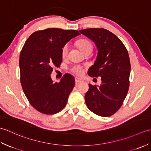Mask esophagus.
I'll return each instance as SVG.
<instances>
[{
	"label": "esophagus",
	"instance_id": "esophagus-1",
	"mask_svg": "<svg viewBox=\"0 0 151 151\" xmlns=\"http://www.w3.org/2000/svg\"><path fill=\"white\" fill-rule=\"evenodd\" d=\"M82 82H83V80L79 78H77V77L75 78V83L76 84H79V83Z\"/></svg>",
	"mask_w": 151,
	"mask_h": 151
}]
</instances>
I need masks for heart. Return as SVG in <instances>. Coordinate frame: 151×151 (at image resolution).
I'll use <instances>...</instances> for the list:
<instances>
[{"label":"heart","mask_w":151,"mask_h":151,"mask_svg":"<svg viewBox=\"0 0 151 151\" xmlns=\"http://www.w3.org/2000/svg\"><path fill=\"white\" fill-rule=\"evenodd\" d=\"M77 45L79 47L80 50H81L82 52H84L85 50H86L87 49H89V48H92L91 43L89 42V41L85 40H82L79 41L77 43ZM68 48H69V46L67 44L65 45H64L63 47L62 48V55L63 58L65 57L67 55V51H68ZM71 70L74 73L76 74V75H82L83 74L82 68L81 66H78V65H75V66L73 67V68L71 69Z\"/></svg>","instance_id":"heart-1"}]
</instances>
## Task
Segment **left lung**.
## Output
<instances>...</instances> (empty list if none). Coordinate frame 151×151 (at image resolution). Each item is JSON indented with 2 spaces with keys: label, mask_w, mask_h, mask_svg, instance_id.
<instances>
[{
  "label": "left lung",
  "mask_w": 151,
  "mask_h": 151,
  "mask_svg": "<svg viewBox=\"0 0 151 151\" xmlns=\"http://www.w3.org/2000/svg\"><path fill=\"white\" fill-rule=\"evenodd\" d=\"M79 32L93 41L97 49V58L88 75L100 76L102 81L101 86L89 84L86 104L99 116H111L123 104L129 90L130 63L128 51L115 34L104 28Z\"/></svg>",
  "instance_id": "obj_1"
}]
</instances>
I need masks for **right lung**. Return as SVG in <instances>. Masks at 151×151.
<instances>
[{
  "label": "right lung",
  "mask_w": 151,
  "mask_h": 151,
  "mask_svg": "<svg viewBox=\"0 0 151 151\" xmlns=\"http://www.w3.org/2000/svg\"><path fill=\"white\" fill-rule=\"evenodd\" d=\"M79 35L75 30L47 28L31 34L22 47L19 57L21 86L30 104L41 113L56 114L65 106L75 78L67 73L60 82H54L50 75L53 67L62 62L63 46Z\"/></svg>",
  "instance_id": "obj_1"
}]
</instances>
